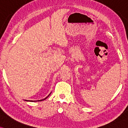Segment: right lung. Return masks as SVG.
Returning <instances> with one entry per match:
<instances>
[{
  "mask_svg": "<svg viewBox=\"0 0 128 128\" xmlns=\"http://www.w3.org/2000/svg\"><path fill=\"white\" fill-rule=\"evenodd\" d=\"M50 94H51V92H50V94H49V95H48V96H46V97L45 98H44V99H43V100H38V101H32V100H30V101H28V100H26V101H31V102H36V101H44V100L45 99H46V98L48 97V96H49V95H50Z\"/></svg>",
  "mask_w": 128,
  "mask_h": 128,
  "instance_id": "right-lung-1",
  "label": "right lung"
}]
</instances>
